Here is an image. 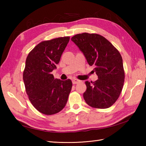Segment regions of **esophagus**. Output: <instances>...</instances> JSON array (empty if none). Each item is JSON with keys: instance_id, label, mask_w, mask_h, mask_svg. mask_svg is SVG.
Here are the masks:
<instances>
[{"instance_id": "esophagus-1", "label": "esophagus", "mask_w": 146, "mask_h": 146, "mask_svg": "<svg viewBox=\"0 0 146 146\" xmlns=\"http://www.w3.org/2000/svg\"><path fill=\"white\" fill-rule=\"evenodd\" d=\"M72 82H73V84H77V83H78L80 82V80H78V79L74 78V79H73V80H72Z\"/></svg>"}]
</instances>
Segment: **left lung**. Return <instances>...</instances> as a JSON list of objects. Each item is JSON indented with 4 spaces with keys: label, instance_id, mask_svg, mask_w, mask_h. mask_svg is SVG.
I'll use <instances>...</instances> for the list:
<instances>
[{
    "label": "left lung",
    "instance_id": "left-lung-1",
    "mask_svg": "<svg viewBox=\"0 0 146 146\" xmlns=\"http://www.w3.org/2000/svg\"><path fill=\"white\" fill-rule=\"evenodd\" d=\"M90 66H94L98 79L86 81L83 94L86 103L96 108L111 107L119 97L124 83L122 58L111 42L98 34L84 33L71 38Z\"/></svg>",
    "mask_w": 146,
    "mask_h": 146
}]
</instances>
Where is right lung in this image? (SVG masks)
Masks as SVG:
<instances>
[{
	"label": "right lung",
	"mask_w": 146,
	"mask_h": 146,
	"mask_svg": "<svg viewBox=\"0 0 146 146\" xmlns=\"http://www.w3.org/2000/svg\"><path fill=\"white\" fill-rule=\"evenodd\" d=\"M70 37L42 41L31 51L26 61L23 80L31 103L43 114L53 115L65 107L72 88L70 79L54 78L56 68Z\"/></svg>",
	"instance_id": "add662e5"
}]
</instances>
